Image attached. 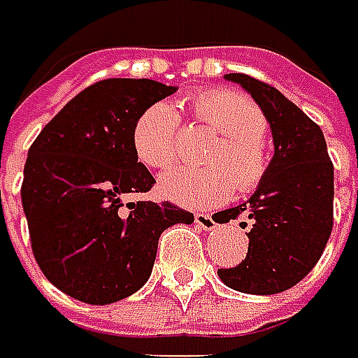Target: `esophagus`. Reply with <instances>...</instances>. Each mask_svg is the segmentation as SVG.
Wrapping results in <instances>:
<instances>
[{
	"label": "esophagus",
	"instance_id": "34e87169",
	"mask_svg": "<svg viewBox=\"0 0 358 358\" xmlns=\"http://www.w3.org/2000/svg\"><path fill=\"white\" fill-rule=\"evenodd\" d=\"M195 224L199 225L201 229H206V231H211V229H215V220L211 217V215H207V213H195Z\"/></svg>",
	"mask_w": 358,
	"mask_h": 358
}]
</instances>
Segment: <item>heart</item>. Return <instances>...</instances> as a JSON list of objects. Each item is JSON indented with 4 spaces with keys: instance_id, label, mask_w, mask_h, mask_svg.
Segmentation results:
<instances>
[{
    "instance_id": "obj_1",
    "label": "heart",
    "mask_w": 358,
    "mask_h": 358,
    "mask_svg": "<svg viewBox=\"0 0 358 358\" xmlns=\"http://www.w3.org/2000/svg\"><path fill=\"white\" fill-rule=\"evenodd\" d=\"M195 122L215 131L199 169H175L161 177V193L187 207L225 201L234 187L252 193L266 179L272 152L266 143L268 120L258 104L231 88L199 90L187 99ZM133 151L149 169L167 171L179 159L181 120L169 102L149 104L133 124Z\"/></svg>"
}]
</instances>
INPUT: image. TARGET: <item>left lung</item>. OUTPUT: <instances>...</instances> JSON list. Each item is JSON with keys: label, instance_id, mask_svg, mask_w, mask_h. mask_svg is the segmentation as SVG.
Segmentation results:
<instances>
[{"label": "left lung", "instance_id": "left-lung-1", "mask_svg": "<svg viewBox=\"0 0 358 358\" xmlns=\"http://www.w3.org/2000/svg\"><path fill=\"white\" fill-rule=\"evenodd\" d=\"M243 86L266 115L274 157L250 201L222 211L220 224L245 213L252 222L248 254L217 274L245 294H278L296 286L320 259L332 231L334 167L320 127L294 102L248 74H225ZM241 227H248L241 222Z\"/></svg>", "mask_w": 358, "mask_h": 358}]
</instances>
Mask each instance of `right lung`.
Wrapping results in <instances>:
<instances>
[{"mask_svg":"<svg viewBox=\"0 0 358 358\" xmlns=\"http://www.w3.org/2000/svg\"><path fill=\"white\" fill-rule=\"evenodd\" d=\"M177 88L147 78H106L76 94L27 151L22 206L44 276L86 304H110L145 286L161 234L191 224L171 201L138 199L155 185L133 151V124Z\"/></svg>","mask_w":358,"mask_h":358,"instance_id":"add662e5","label":"right lung"}]
</instances>
